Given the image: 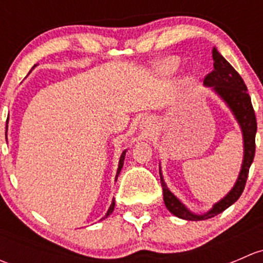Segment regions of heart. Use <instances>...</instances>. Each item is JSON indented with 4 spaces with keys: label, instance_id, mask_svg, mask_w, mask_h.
<instances>
[{
    "label": "heart",
    "instance_id": "b5f03b06",
    "mask_svg": "<svg viewBox=\"0 0 263 263\" xmlns=\"http://www.w3.org/2000/svg\"><path fill=\"white\" fill-rule=\"evenodd\" d=\"M177 67H178V61L174 57L165 58V60L161 61L158 66L159 72H160L161 75H171V73H173L174 71L177 70Z\"/></svg>",
    "mask_w": 263,
    "mask_h": 263
}]
</instances>
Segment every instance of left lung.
<instances>
[{
	"mask_svg": "<svg viewBox=\"0 0 263 263\" xmlns=\"http://www.w3.org/2000/svg\"><path fill=\"white\" fill-rule=\"evenodd\" d=\"M213 58L214 70L205 76L203 84L214 87L215 91L227 102V104L229 105L230 109L234 113L235 118L239 122L240 127H242L243 139H245V160H243L239 178H238L233 190L228 193L227 197L222 198L209 213L203 215H196L190 213L179 202L178 198L166 188L163 177H161L160 182L161 188H163L164 203H165L166 209L172 214L176 215V216L184 220H192V221L211 219V217L216 216L217 214L227 210L229 206H232L240 197V195H242L243 190L246 187V182L249 173V166H251L252 161H253L254 151H256L257 121L256 115H254L253 105H252L251 102V97L247 92V86L245 81L240 78L239 73L234 70V67L215 48L213 49Z\"/></svg>",
	"mask_w": 263,
	"mask_h": 263,
	"instance_id": "obj_1",
	"label": "left lung"
}]
</instances>
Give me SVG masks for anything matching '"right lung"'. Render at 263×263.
<instances>
[{"label":"right lung","mask_w":263,"mask_h":263,"mask_svg":"<svg viewBox=\"0 0 263 263\" xmlns=\"http://www.w3.org/2000/svg\"><path fill=\"white\" fill-rule=\"evenodd\" d=\"M34 67H35V66H34ZM124 155H126V151H123V153H122V155H121V159H119V165H118V171H117V177H118L119 172H121L122 166H123V160H124ZM115 205H116V202H115V201H113V202H112V205H110V208H109V210H108V213H107V215H105V216H104V217H107V216H108V215H109V214H112V213H113V210H115ZM104 217H103V219H104Z\"/></svg>","instance_id":"1"}]
</instances>
